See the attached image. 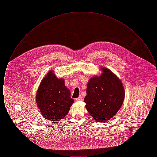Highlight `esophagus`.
I'll return each instance as SVG.
<instances>
[{
    "mask_svg": "<svg viewBox=\"0 0 157 157\" xmlns=\"http://www.w3.org/2000/svg\"><path fill=\"white\" fill-rule=\"evenodd\" d=\"M82 97H79L78 98H76V101H82Z\"/></svg>",
    "mask_w": 157,
    "mask_h": 157,
    "instance_id": "esophagus-1",
    "label": "esophagus"
}]
</instances>
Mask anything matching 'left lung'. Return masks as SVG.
I'll return each mask as SVG.
<instances>
[{"instance_id": "left-lung-1", "label": "left lung", "mask_w": 157, "mask_h": 157, "mask_svg": "<svg viewBox=\"0 0 157 157\" xmlns=\"http://www.w3.org/2000/svg\"><path fill=\"white\" fill-rule=\"evenodd\" d=\"M102 74L90 78L84 102L93 119L104 122L112 118L120 110L125 98L121 80L112 71L101 67Z\"/></svg>"}]
</instances>
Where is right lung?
Wrapping results in <instances>:
<instances>
[{
	"label": "right lung",
	"mask_w": 157,
	"mask_h": 157,
	"mask_svg": "<svg viewBox=\"0 0 157 157\" xmlns=\"http://www.w3.org/2000/svg\"><path fill=\"white\" fill-rule=\"evenodd\" d=\"M36 101L45 119L59 121L67 115L74 100L63 78H58L49 71L42 79L37 89Z\"/></svg>",
	"instance_id": "add662e5"
}]
</instances>
